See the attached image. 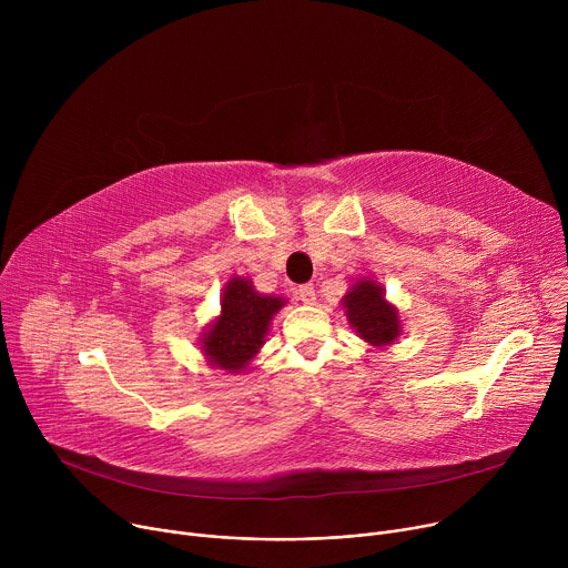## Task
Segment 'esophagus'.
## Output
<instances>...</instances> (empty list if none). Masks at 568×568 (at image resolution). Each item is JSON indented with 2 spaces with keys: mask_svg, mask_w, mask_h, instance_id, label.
Masks as SVG:
<instances>
[{
  "mask_svg": "<svg viewBox=\"0 0 568 568\" xmlns=\"http://www.w3.org/2000/svg\"><path fill=\"white\" fill-rule=\"evenodd\" d=\"M296 294H298V301H303V303H307V305H312V303L316 301V292H314V285H312V283L301 285V287L296 290Z\"/></svg>",
  "mask_w": 568,
  "mask_h": 568,
  "instance_id": "34e87169",
  "label": "esophagus"
}]
</instances>
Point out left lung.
Masks as SVG:
<instances>
[{"label": "left lung", "instance_id": "1", "mask_svg": "<svg viewBox=\"0 0 568 568\" xmlns=\"http://www.w3.org/2000/svg\"><path fill=\"white\" fill-rule=\"evenodd\" d=\"M344 310L357 335L375 348L390 346L399 337V314L386 301L384 287L371 278H359L344 296Z\"/></svg>", "mask_w": 568, "mask_h": 568}]
</instances>
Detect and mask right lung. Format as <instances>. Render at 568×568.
I'll return each instance as SVG.
<instances>
[{
	"instance_id": "right-lung-1",
	"label": "right lung",
	"mask_w": 568,
	"mask_h": 568,
	"mask_svg": "<svg viewBox=\"0 0 568 568\" xmlns=\"http://www.w3.org/2000/svg\"><path fill=\"white\" fill-rule=\"evenodd\" d=\"M285 305V298L258 294L247 278H231L224 285L220 316L202 335V353L206 362L220 371L240 373L256 357L274 314Z\"/></svg>"
}]
</instances>
